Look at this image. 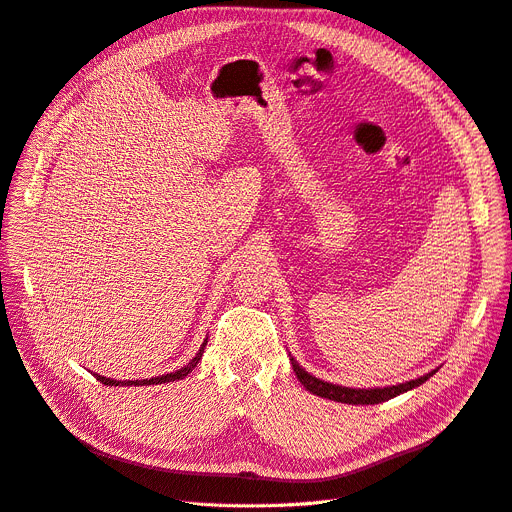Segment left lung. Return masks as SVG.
<instances>
[{"label": "left lung", "mask_w": 512, "mask_h": 512, "mask_svg": "<svg viewBox=\"0 0 512 512\" xmlns=\"http://www.w3.org/2000/svg\"><path fill=\"white\" fill-rule=\"evenodd\" d=\"M291 365L293 371L297 375V380L304 384V388L316 396H323V399L335 401V403H346V405H377V403H384L394 399V396H399L403 392H409L413 388L422 386L426 380L439 371L432 369L426 375L415 377V380L403 382V384H396V386H384V388H348V386H339V384H331L320 380V377H314L312 373H308L304 367H301L295 358L291 356Z\"/></svg>", "instance_id": "1"}]
</instances>
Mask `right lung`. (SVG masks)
<instances>
[{"label": "right lung", "instance_id": "right-lung-1", "mask_svg": "<svg viewBox=\"0 0 512 512\" xmlns=\"http://www.w3.org/2000/svg\"><path fill=\"white\" fill-rule=\"evenodd\" d=\"M206 339H208V337H206ZM206 339L202 342L200 350L196 352V356L192 358V361H189L187 365H183L181 369L173 371V373H164V375H158V377H149V380H135V382H132V380H111V377H103V375H99V373H94V375H97V380H99L101 384H105V386H154V384L177 382V380H183V377H187V373H192V371L196 369L198 361H200L202 354H204Z\"/></svg>", "mask_w": 512, "mask_h": 512}]
</instances>
